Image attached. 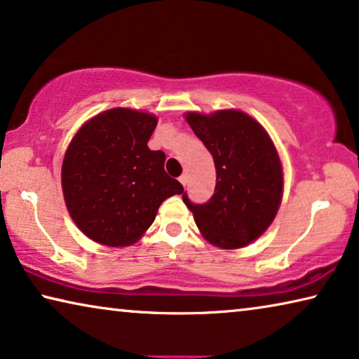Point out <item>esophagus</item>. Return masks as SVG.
Wrapping results in <instances>:
<instances>
[{"label": "esophagus", "instance_id": "1", "mask_svg": "<svg viewBox=\"0 0 359 359\" xmlns=\"http://www.w3.org/2000/svg\"><path fill=\"white\" fill-rule=\"evenodd\" d=\"M179 180H180V184L185 187V185H187V182H189V175H187V174H182L180 177H179Z\"/></svg>", "mask_w": 359, "mask_h": 359}]
</instances>
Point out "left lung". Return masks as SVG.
<instances>
[{"label": "left lung", "mask_w": 359, "mask_h": 359, "mask_svg": "<svg viewBox=\"0 0 359 359\" xmlns=\"http://www.w3.org/2000/svg\"><path fill=\"white\" fill-rule=\"evenodd\" d=\"M195 135L212 154L216 189L205 205L182 195L198 229L219 248L247 247L266 232L279 211L282 164L269 133L247 112H187Z\"/></svg>", "instance_id": "obj_1"}]
</instances>
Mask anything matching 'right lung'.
I'll use <instances>...</instances> for the list:
<instances>
[{
	"label": "right lung",
	"instance_id": "1",
	"mask_svg": "<svg viewBox=\"0 0 359 359\" xmlns=\"http://www.w3.org/2000/svg\"><path fill=\"white\" fill-rule=\"evenodd\" d=\"M156 116L114 108L85 122L61 169L64 201L88 238L127 247L151 226L164 200L184 194L164 170L165 154L148 148Z\"/></svg>",
	"mask_w": 359,
	"mask_h": 359
}]
</instances>
